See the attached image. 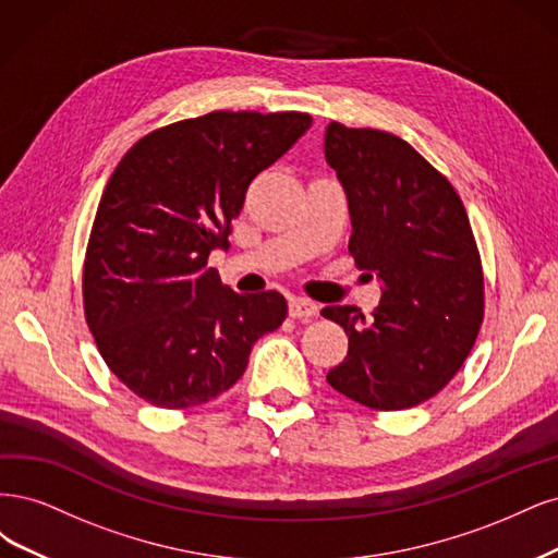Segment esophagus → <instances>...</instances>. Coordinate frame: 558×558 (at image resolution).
<instances>
[{
  "mask_svg": "<svg viewBox=\"0 0 558 558\" xmlns=\"http://www.w3.org/2000/svg\"><path fill=\"white\" fill-rule=\"evenodd\" d=\"M287 313L294 319H311L315 317L319 311L317 305L311 301H303V299H290V305H287Z\"/></svg>",
  "mask_w": 558,
  "mask_h": 558,
  "instance_id": "esophagus-1",
  "label": "esophagus"
}]
</instances>
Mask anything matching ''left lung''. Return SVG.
<instances>
[{
	"instance_id": "obj_1",
	"label": "left lung",
	"mask_w": 558,
	"mask_h": 558,
	"mask_svg": "<svg viewBox=\"0 0 558 558\" xmlns=\"http://www.w3.org/2000/svg\"><path fill=\"white\" fill-rule=\"evenodd\" d=\"M325 155L348 194L350 255L383 282L371 317L356 305L322 311L350 340L327 383L373 410L420 405L463 366L484 317L469 215L447 178L389 132L331 122Z\"/></svg>"
}]
</instances>
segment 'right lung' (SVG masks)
Wrapping results in <instances>:
<instances>
[{"label": "right lung", "mask_w": 558, "mask_h": 558, "mask_svg": "<svg viewBox=\"0 0 558 558\" xmlns=\"http://www.w3.org/2000/svg\"><path fill=\"white\" fill-rule=\"evenodd\" d=\"M311 124L299 111H213L150 132L120 159L87 241L83 305L106 366L143 401L215 399L282 325V294L233 292L208 255L229 247L250 183Z\"/></svg>", "instance_id": "right-lung-1"}]
</instances>
